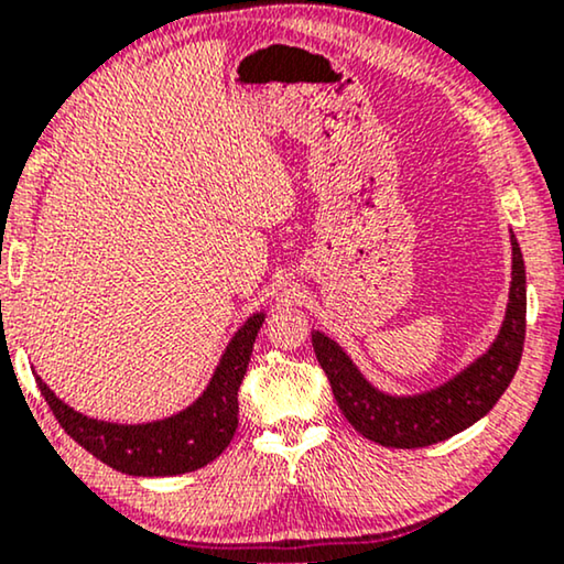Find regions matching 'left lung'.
<instances>
[{"label":"left lung","mask_w":564,"mask_h":564,"mask_svg":"<svg viewBox=\"0 0 564 564\" xmlns=\"http://www.w3.org/2000/svg\"><path fill=\"white\" fill-rule=\"evenodd\" d=\"M527 334V269L511 230V288L496 338L480 357L434 388L395 395L375 388L334 338L313 330V349L328 375L330 390L346 421L369 442L395 449L438 444L490 413L521 361Z\"/></svg>","instance_id":"8db88e82"}]
</instances>
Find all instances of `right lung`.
Masks as SVG:
<instances>
[{
	"mask_svg": "<svg viewBox=\"0 0 564 564\" xmlns=\"http://www.w3.org/2000/svg\"><path fill=\"white\" fill-rule=\"evenodd\" d=\"M264 311L251 313L230 336L210 382L187 408L145 423H112L91 419L64 403L41 377H35L45 403L76 444L99 462L133 477H172L195 473L220 457L238 429V388L249 367L253 341Z\"/></svg>",
	"mask_w": 564,
	"mask_h": 564,
	"instance_id": "right-lung-1",
	"label": "right lung"
}]
</instances>
